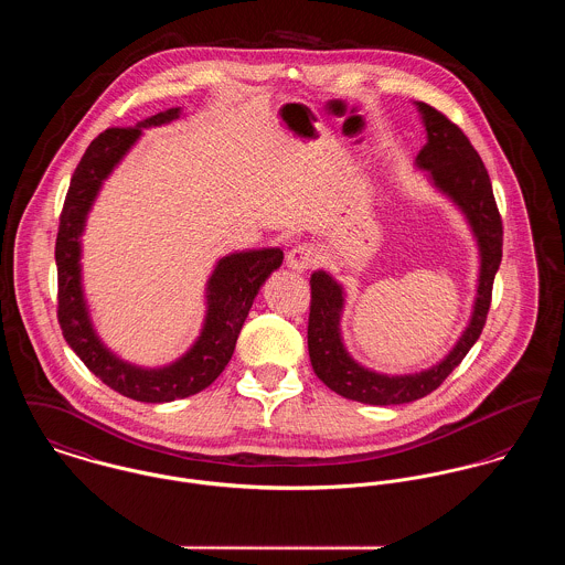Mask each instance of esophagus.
<instances>
[{
  "label": "esophagus",
  "instance_id": "obj_1",
  "mask_svg": "<svg viewBox=\"0 0 565 565\" xmlns=\"http://www.w3.org/2000/svg\"><path fill=\"white\" fill-rule=\"evenodd\" d=\"M287 267L289 269H294V271H307L312 267V263H315V250H312V246H308V244H298V246H294L289 253H287Z\"/></svg>",
  "mask_w": 565,
  "mask_h": 565
}]
</instances>
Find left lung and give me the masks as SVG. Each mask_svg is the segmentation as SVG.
I'll return each instance as SVG.
<instances>
[{"label": "left lung", "instance_id": "8db88e82", "mask_svg": "<svg viewBox=\"0 0 565 565\" xmlns=\"http://www.w3.org/2000/svg\"><path fill=\"white\" fill-rule=\"evenodd\" d=\"M414 105L427 131V142L416 154L414 166L425 170L431 188L458 206L470 226L479 250L477 296L468 326L445 359L416 373L388 375L362 366L359 360L350 356L341 334V317L345 308L343 285L326 269H317L310 276V364L330 391L369 406L411 404L429 395L447 380L477 343L486 326L494 276L503 257V222L481 157L472 149L462 129L445 114L427 103L414 102Z\"/></svg>", "mask_w": 565, "mask_h": 565}]
</instances>
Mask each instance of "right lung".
<instances>
[{
  "mask_svg": "<svg viewBox=\"0 0 565 565\" xmlns=\"http://www.w3.org/2000/svg\"><path fill=\"white\" fill-rule=\"evenodd\" d=\"M181 107H170L136 127H111L99 134L75 168L60 215L55 239L57 265V321L71 350L116 393L145 402L168 404L206 388L228 364L242 326L258 289L280 267V248L242 250L220 258L206 280L205 321L199 339L181 359L163 366H140L118 359L97 334L82 282V235L103 181L149 127L181 118Z\"/></svg>",
  "mask_w": 565,
  "mask_h": 565,
  "instance_id": "add662e5",
  "label": "right lung"
}]
</instances>
